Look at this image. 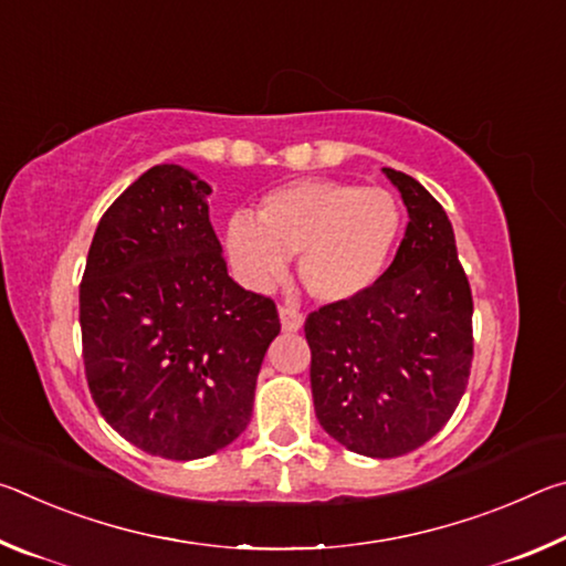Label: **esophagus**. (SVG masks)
I'll return each mask as SVG.
<instances>
[{
    "instance_id": "esophagus-1",
    "label": "esophagus",
    "mask_w": 566,
    "mask_h": 566,
    "mask_svg": "<svg viewBox=\"0 0 566 566\" xmlns=\"http://www.w3.org/2000/svg\"><path fill=\"white\" fill-rule=\"evenodd\" d=\"M280 319H282L284 332H300L304 324L302 312L294 310V306H280Z\"/></svg>"
}]
</instances>
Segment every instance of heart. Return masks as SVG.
Here are the masks:
<instances>
[{
	"label": "heart",
	"mask_w": 566,
	"mask_h": 566,
	"mask_svg": "<svg viewBox=\"0 0 566 566\" xmlns=\"http://www.w3.org/2000/svg\"><path fill=\"white\" fill-rule=\"evenodd\" d=\"M401 224V205L389 189L300 179L270 191L256 217L232 214L224 242L249 290H270L296 256L304 290L332 304L367 292L385 274Z\"/></svg>",
	"instance_id": "b5f03b06"
}]
</instances>
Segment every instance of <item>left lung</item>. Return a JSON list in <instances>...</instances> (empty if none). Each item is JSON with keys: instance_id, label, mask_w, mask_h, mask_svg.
Wrapping results in <instances>:
<instances>
[{"instance_id": "1", "label": "left lung", "mask_w": 566, "mask_h": 566, "mask_svg": "<svg viewBox=\"0 0 566 566\" xmlns=\"http://www.w3.org/2000/svg\"><path fill=\"white\" fill-rule=\"evenodd\" d=\"M409 222L395 262L352 300L312 312V397L324 432L389 459L429 442L462 399L472 367V290L442 205L405 171L381 169Z\"/></svg>"}]
</instances>
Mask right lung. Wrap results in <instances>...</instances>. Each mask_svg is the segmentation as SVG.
I'll return each instance as SVG.
<instances>
[{
	"label": "right lung",
	"instance_id": "add662e5",
	"mask_svg": "<svg viewBox=\"0 0 566 566\" xmlns=\"http://www.w3.org/2000/svg\"><path fill=\"white\" fill-rule=\"evenodd\" d=\"M212 187L157 165L114 199L80 286L84 371L107 424L142 452L189 462L252 419L280 317L227 274Z\"/></svg>",
	"mask_w": 566,
	"mask_h": 566
}]
</instances>
